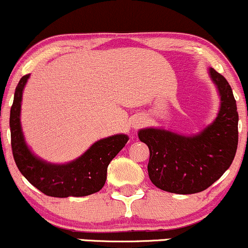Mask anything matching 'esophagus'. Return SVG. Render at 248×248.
<instances>
[{"instance_id": "1", "label": "esophagus", "mask_w": 248, "mask_h": 248, "mask_svg": "<svg viewBox=\"0 0 248 248\" xmlns=\"http://www.w3.org/2000/svg\"><path fill=\"white\" fill-rule=\"evenodd\" d=\"M145 124V117L144 116H136L132 119V127L133 129H138V127L143 126Z\"/></svg>"}]
</instances>
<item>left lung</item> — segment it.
Returning a JSON list of instances; mask_svg holds the SVG:
<instances>
[{
    "label": "left lung",
    "mask_w": 248,
    "mask_h": 248,
    "mask_svg": "<svg viewBox=\"0 0 248 248\" xmlns=\"http://www.w3.org/2000/svg\"><path fill=\"white\" fill-rule=\"evenodd\" d=\"M208 74L220 96V109L213 123L192 136L155 127L138 132L150 150L149 177L160 190L198 193L217 182L234 159L239 121L234 96L222 75L213 68Z\"/></svg>",
    "instance_id": "obj_1"
}]
</instances>
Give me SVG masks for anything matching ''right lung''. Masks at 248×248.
<instances>
[{
	"label": "right lung",
	"mask_w": 248,
	"mask_h": 248,
	"mask_svg": "<svg viewBox=\"0 0 248 248\" xmlns=\"http://www.w3.org/2000/svg\"><path fill=\"white\" fill-rule=\"evenodd\" d=\"M29 75L16 87L10 109V135L14 159L31 185L49 197H84L102 190L108 166L129 140L126 135H115L96 141L77 159L66 164H51L35 155L24 140L21 127V102Z\"/></svg>",
	"instance_id": "obj_1"
}]
</instances>
